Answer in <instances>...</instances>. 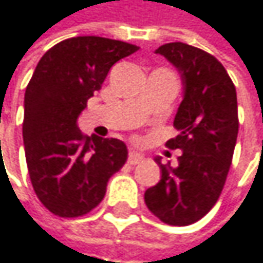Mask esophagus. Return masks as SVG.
I'll list each match as a JSON object with an SVG mask.
<instances>
[{
    "label": "esophagus",
    "instance_id": "obj_1",
    "mask_svg": "<svg viewBox=\"0 0 263 263\" xmlns=\"http://www.w3.org/2000/svg\"><path fill=\"white\" fill-rule=\"evenodd\" d=\"M143 159H145V157H143L140 153H137V151H130L129 156H127V162H129L130 165H137V163L143 162Z\"/></svg>",
    "mask_w": 263,
    "mask_h": 263
}]
</instances>
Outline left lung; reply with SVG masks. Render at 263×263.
Masks as SVG:
<instances>
[{"mask_svg": "<svg viewBox=\"0 0 263 263\" xmlns=\"http://www.w3.org/2000/svg\"><path fill=\"white\" fill-rule=\"evenodd\" d=\"M163 55L180 73L183 98L177 109L176 139L170 149H180L179 166L162 165V179L145 193L146 206L162 222L185 227L202 219L216 205L230 166L239 133L236 87L211 53L185 43H168Z\"/></svg>", "mask_w": 263, "mask_h": 263, "instance_id": "obj_1", "label": "left lung"}]
</instances>
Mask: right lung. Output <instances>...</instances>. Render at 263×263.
<instances>
[{"instance_id": "right-lung-1", "label": "right lung", "mask_w": 263, "mask_h": 263, "mask_svg": "<svg viewBox=\"0 0 263 263\" xmlns=\"http://www.w3.org/2000/svg\"><path fill=\"white\" fill-rule=\"evenodd\" d=\"M137 50L118 40L75 36L49 49L35 67L24 95V153L33 191L55 216L92 211L127 159L121 140L83 136L77 121L109 69Z\"/></svg>"}]
</instances>
